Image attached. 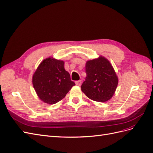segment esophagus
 <instances>
[{
    "mask_svg": "<svg viewBox=\"0 0 153 153\" xmlns=\"http://www.w3.org/2000/svg\"><path fill=\"white\" fill-rule=\"evenodd\" d=\"M76 85H77V86H81V80H79V81H76Z\"/></svg>",
    "mask_w": 153,
    "mask_h": 153,
    "instance_id": "esophagus-1",
    "label": "esophagus"
}]
</instances>
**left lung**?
Listing matches in <instances>:
<instances>
[{"label":"left lung","mask_w":153,"mask_h":153,"mask_svg":"<svg viewBox=\"0 0 153 153\" xmlns=\"http://www.w3.org/2000/svg\"><path fill=\"white\" fill-rule=\"evenodd\" d=\"M86 77L81 90L94 101L104 102L111 99L119 83V78L112 65L102 56L86 62Z\"/></svg>","instance_id":"1"}]
</instances>
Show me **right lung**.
<instances>
[{
  "label": "right lung",
  "instance_id": "obj_1",
  "mask_svg": "<svg viewBox=\"0 0 153 153\" xmlns=\"http://www.w3.org/2000/svg\"><path fill=\"white\" fill-rule=\"evenodd\" d=\"M64 66V61L49 57L42 61L34 72L33 85L43 102L54 104L61 101L76 85Z\"/></svg>",
  "mask_w": 153,
  "mask_h": 153
}]
</instances>
